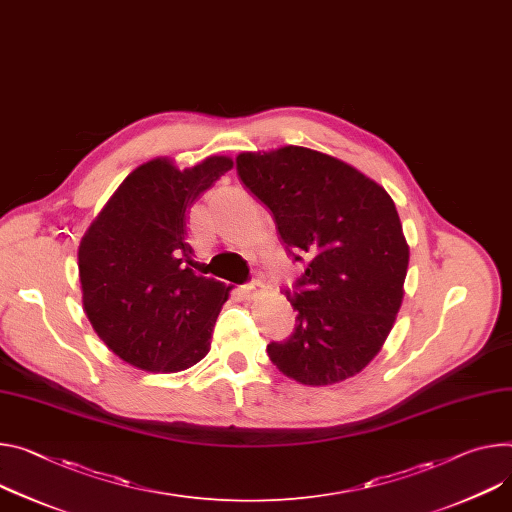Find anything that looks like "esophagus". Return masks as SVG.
Here are the masks:
<instances>
[{
	"mask_svg": "<svg viewBox=\"0 0 512 512\" xmlns=\"http://www.w3.org/2000/svg\"><path fill=\"white\" fill-rule=\"evenodd\" d=\"M265 290V286L261 282H251L247 286H241V292L245 294V298H255L257 294H261Z\"/></svg>",
	"mask_w": 512,
	"mask_h": 512,
	"instance_id": "1",
	"label": "esophagus"
}]
</instances>
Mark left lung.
I'll use <instances>...</instances> for the list:
<instances>
[{"label": "left lung", "instance_id": "obj_1", "mask_svg": "<svg viewBox=\"0 0 512 512\" xmlns=\"http://www.w3.org/2000/svg\"><path fill=\"white\" fill-rule=\"evenodd\" d=\"M237 171L273 214L296 261L286 292L296 329L267 345L284 376L306 386L353 378L388 339L404 298L408 243L394 200L345 161L306 147L241 153Z\"/></svg>", "mask_w": 512, "mask_h": 512}]
</instances>
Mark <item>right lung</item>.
<instances>
[{
  "label": "right lung",
  "instance_id": "1",
  "mask_svg": "<svg viewBox=\"0 0 512 512\" xmlns=\"http://www.w3.org/2000/svg\"><path fill=\"white\" fill-rule=\"evenodd\" d=\"M232 169L214 155L177 169L159 157L136 167L79 243L83 310L106 347L145 371H181L210 351L230 288L196 275L188 208Z\"/></svg>",
  "mask_w": 512,
  "mask_h": 512
}]
</instances>
